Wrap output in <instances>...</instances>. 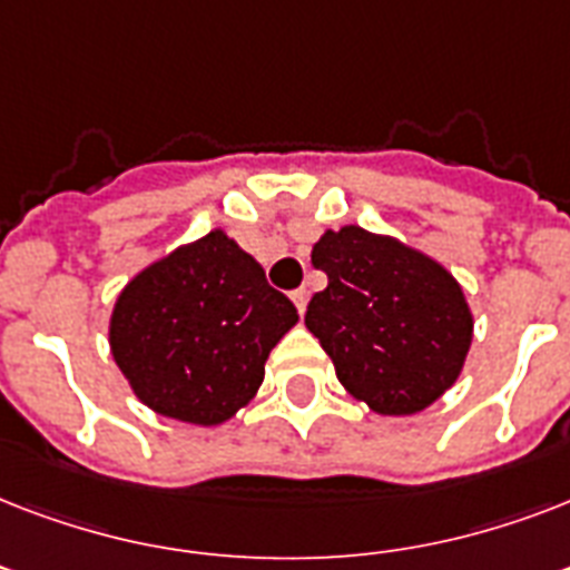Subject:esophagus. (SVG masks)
<instances>
[{
	"label": "esophagus",
	"mask_w": 570,
	"mask_h": 570,
	"mask_svg": "<svg viewBox=\"0 0 570 570\" xmlns=\"http://www.w3.org/2000/svg\"><path fill=\"white\" fill-rule=\"evenodd\" d=\"M289 298H293V304L298 307V313L307 311V298H311V295H307V289H304V286L293 289V293H289Z\"/></svg>",
	"instance_id": "obj_1"
}]
</instances>
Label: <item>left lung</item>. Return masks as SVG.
Returning a JSON list of instances; mask_svg holds the SVG:
<instances>
[{
	"label": "left lung",
	"mask_w": 570,
	"mask_h": 570,
	"mask_svg": "<svg viewBox=\"0 0 570 570\" xmlns=\"http://www.w3.org/2000/svg\"><path fill=\"white\" fill-rule=\"evenodd\" d=\"M311 263L328 286L311 298L304 325L348 396L381 416H411L459 381L473 313L446 266L357 224L322 233Z\"/></svg>",
	"instance_id": "8db88e82"
}]
</instances>
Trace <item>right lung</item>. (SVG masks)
I'll return each instance as SVG.
<instances>
[{"instance_id": "right-lung-1", "label": "right lung", "mask_w": 570, "mask_h": 570, "mask_svg": "<svg viewBox=\"0 0 570 570\" xmlns=\"http://www.w3.org/2000/svg\"><path fill=\"white\" fill-rule=\"evenodd\" d=\"M295 322L257 259L215 227L120 289L109 348L141 405L209 429L257 396L268 352Z\"/></svg>"}]
</instances>
